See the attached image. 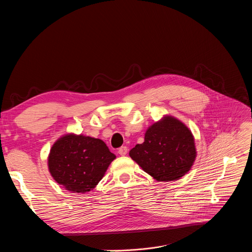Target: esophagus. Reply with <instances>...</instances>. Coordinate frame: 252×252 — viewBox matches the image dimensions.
Masks as SVG:
<instances>
[{"instance_id":"obj_1","label":"esophagus","mask_w":252,"mask_h":252,"mask_svg":"<svg viewBox=\"0 0 252 252\" xmlns=\"http://www.w3.org/2000/svg\"><path fill=\"white\" fill-rule=\"evenodd\" d=\"M119 155H121V156H126V154H127V148L126 147H122V148H120L119 149Z\"/></svg>"}]
</instances>
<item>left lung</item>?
<instances>
[{"label": "left lung", "instance_id": "obj_1", "mask_svg": "<svg viewBox=\"0 0 252 252\" xmlns=\"http://www.w3.org/2000/svg\"><path fill=\"white\" fill-rule=\"evenodd\" d=\"M129 157L157 181H176L193 164L194 139L182 122L164 117L149 127L145 141L131 149Z\"/></svg>", "mask_w": 252, "mask_h": 252}]
</instances>
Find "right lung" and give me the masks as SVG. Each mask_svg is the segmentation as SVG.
<instances>
[{
  "label": "right lung",
  "instance_id": "add662e5",
  "mask_svg": "<svg viewBox=\"0 0 252 252\" xmlns=\"http://www.w3.org/2000/svg\"><path fill=\"white\" fill-rule=\"evenodd\" d=\"M115 158L101 139L70 133L54 143L49 170L65 189L84 193L95 188Z\"/></svg>",
  "mask_w": 252,
  "mask_h": 252
}]
</instances>
